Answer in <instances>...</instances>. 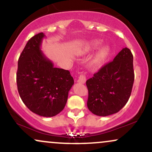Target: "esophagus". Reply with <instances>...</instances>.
Wrapping results in <instances>:
<instances>
[{
	"label": "esophagus",
	"mask_w": 152,
	"mask_h": 152,
	"mask_svg": "<svg viewBox=\"0 0 152 152\" xmlns=\"http://www.w3.org/2000/svg\"><path fill=\"white\" fill-rule=\"evenodd\" d=\"M77 82L79 83H82V84L85 83V82H86V77H85V75H80L79 77H78Z\"/></svg>",
	"instance_id": "34e87169"
}]
</instances>
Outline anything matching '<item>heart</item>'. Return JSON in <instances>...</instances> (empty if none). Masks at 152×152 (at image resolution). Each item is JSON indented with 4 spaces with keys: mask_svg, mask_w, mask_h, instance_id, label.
Returning a JSON list of instances; mask_svg holds the SVG:
<instances>
[{
    "mask_svg": "<svg viewBox=\"0 0 152 152\" xmlns=\"http://www.w3.org/2000/svg\"><path fill=\"white\" fill-rule=\"evenodd\" d=\"M102 44V40H92L84 46L81 50L82 54H87L91 52L94 51V50L97 49L99 45ZM110 54V48L107 45H104L101 48H99V50L95 53L92 58V65L98 67L104 63L107 58Z\"/></svg>",
    "mask_w": 152,
    "mask_h": 152,
    "instance_id": "heart-1",
    "label": "heart"
}]
</instances>
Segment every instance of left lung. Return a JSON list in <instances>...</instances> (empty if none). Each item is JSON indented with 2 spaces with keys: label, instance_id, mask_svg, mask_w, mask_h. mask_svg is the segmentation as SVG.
I'll return each instance as SVG.
<instances>
[{
  "label": "left lung",
  "instance_id": "1",
  "mask_svg": "<svg viewBox=\"0 0 152 152\" xmlns=\"http://www.w3.org/2000/svg\"><path fill=\"white\" fill-rule=\"evenodd\" d=\"M134 80L133 55L129 48H124L113 61L87 80L89 110L102 117L118 112L129 100Z\"/></svg>",
  "mask_w": 152,
  "mask_h": 152
}]
</instances>
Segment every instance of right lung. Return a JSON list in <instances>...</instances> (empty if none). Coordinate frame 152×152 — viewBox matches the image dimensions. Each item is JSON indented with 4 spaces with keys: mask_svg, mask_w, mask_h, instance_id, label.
Listing matches in <instances>:
<instances>
[{
    "mask_svg": "<svg viewBox=\"0 0 152 152\" xmlns=\"http://www.w3.org/2000/svg\"><path fill=\"white\" fill-rule=\"evenodd\" d=\"M40 33L27 42L18 62V90L30 111L42 117L57 115L65 107L74 80L68 70L57 68L41 50Z\"/></svg>",
    "mask_w": 152,
    "mask_h": 152,
    "instance_id": "add662e5",
    "label": "right lung"
}]
</instances>
